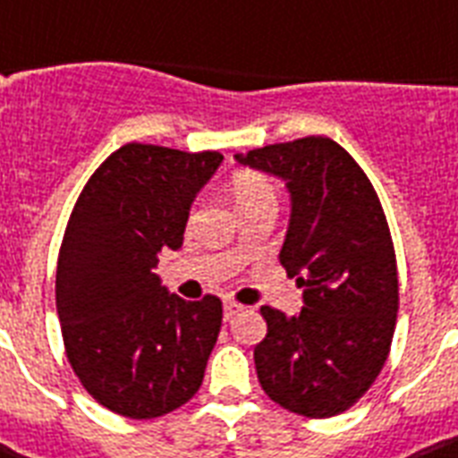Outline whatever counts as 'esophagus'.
I'll return each mask as SVG.
<instances>
[{
    "instance_id": "esophagus-1",
    "label": "esophagus",
    "mask_w": 458,
    "mask_h": 458,
    "mask_svg": "<svg viewBox=\"0 0 458 458\" xmlns=\"http://www.w3.org/2000/svg\"><path fill=\"white\" fill-rule=\"evenodd\" d=\"M242 304H237V301L233 300H225V304H223V316H225V320H230L233 316H237V313L242 311Z\"/></svg>"
}]
</instances>
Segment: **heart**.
Masks as SVG:
<instances>
[{"mask_svg": "<svg viewBox=\"0 0 458 458\" xmlns=\"http://www.w3.org/2000/svg\"><path fill=\"white\" fill-rule=\"evenodd\" d=\"M230 190H233V197H235L242 214L254 211L259 207H276V201H278V192H276V185L271 180L266 178L264 173L250 171V168L237 171L233 175Z\"/></svg>", "mask_w": 458, "mask_h": 458, "instance_id": "b5f03b06", "label": "heart"}]
</instances>
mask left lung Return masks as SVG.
<instances>
[{
  "label": "left lung",
  "mask_w": 458,
  "mask_h": 458,
  "mask_svg": "<svg viewBox=\"0 0 458 458\" xmlns=\"http://www.w3.org/2000/svg\"><path fill=\"white\" fill-rule=\"evenodd\" d=\"M235 158L285 180L293 214L280 264L304 287L300 316L261 306L259 383L287 411L337 416L376 383L397 323V259L380 199L352 154L323 135Z\"/></svg>",
  "instance_id": "1"
}]
</instances>
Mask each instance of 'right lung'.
I'll list each match as a JSON object with an SVG mask.
<instances>
[{
  "label": "right lung",
  "instance_id": "add662e5",
  "mask_svg": "<svg viewBox=\"0 0 458 458\" xmlns=\"http://www.w3.org/2000/svg\"><path fill=\"white\" fill-rule=\"evenodd\" d=\"M221 161L131 142L71 211L56 266L64 347L82 387L118 416L157 419L201 387L223 304L171 294L154 268L161 250H180L194 197Z\"/></svg>",
  "mask_w": 458,
  "mask_h": 458
}]
</instances>
